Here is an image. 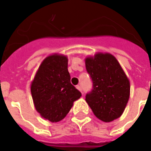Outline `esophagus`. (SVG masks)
<instances>
[{
  "label": "esophagus",
  "instance_id": "1",
  "mask_svg": "<svg viewBox=\"0 0 151 151\" xmlns=\"http://www.w3.org/2000/svg\"><path fill=\"white\" fill-rule=\"evenodd\" d=\"M76 87H77V89H78V90H79V91H81V92H82V91H81V87H80V86H76Z\"/></svg>",
  "mask_w": 151,
  "mask_h": 151
}]
</instances>
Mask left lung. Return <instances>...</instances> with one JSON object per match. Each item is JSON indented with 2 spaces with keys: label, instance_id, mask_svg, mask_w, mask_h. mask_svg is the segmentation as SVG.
Returning <instances> with one entry per match:
<instances>
[{
  "label": "left lung",
  "instance_id": "1",
  "mask_svg": "<svg viewBox=\"0 0 151 151\" xmlns=\"http://www.w3.org/2000/svg\"><path fill=\"white\" fill-rule=\"evenodd\" d=\"M93 88L86 101L99 119L109 123L123 114L130 96V82L113 55L96 53L85 59Z\"/></svg>",
  "mask_w": 151,
  "mask_h": 151
}]
</instances>
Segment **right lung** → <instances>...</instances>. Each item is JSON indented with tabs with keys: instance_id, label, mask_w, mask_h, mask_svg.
<instances>
[{
	"instance_id": "1",
	"label": "right lung",
	"mask_w": 151,
	"mask_h": 151,
	"mask_svg": "<svg viewBox=\"0 0 151 151\" xmlns=\"http://www.w3.org/2000/svg\"><path fill=\"white\" fill-rule=\"evenodd\" d=\"M31 93L37 111L45 119L57 123L68 114L82 94L70 83L67 56L54 54L42 62L31 83Z\"/></svg>"
}]
</instances>
